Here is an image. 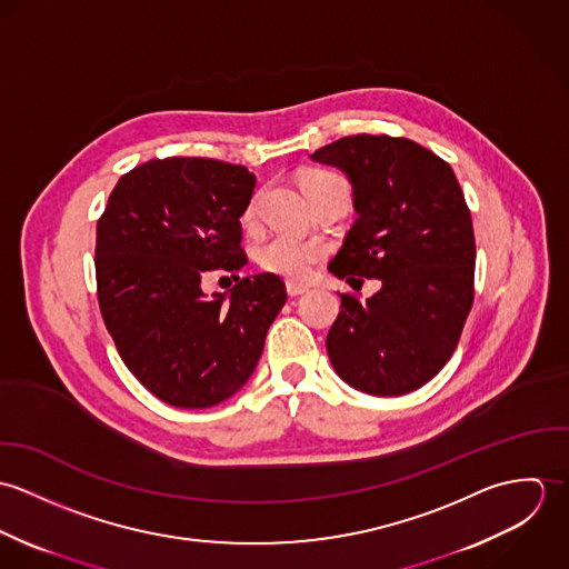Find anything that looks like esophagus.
<instances>
[{"instance_id":"obj_1","label":"esophagus","mask_w":569,"mask_h":569,"mask_svg":"<svg viewBox=\"0 0 569 569\" xmlns=\"http://www.w3.org/2000/svg\"><path fill=\"white\" fill-rule=\"evenodd\" d=\"M307 291H309V287H305V284L287 282V293H289L291 298H298V296H302V293H307Z\"/></svg>"}]
</instances>
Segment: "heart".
<instances>
[{
	"label": "heart",
	"instance_id": "b5f03b06",
	"mask_svg": "<svg viewBox=\"0 0 569 569\" xmlns=\"http://www.w3.org/2000/svg\"><path fill=\"white\" fill-rule=\"evenodd\" d=\"M302 186H305L307 194H313L325 188H335V186L348 190L346 179L332 170L309 172L305 177ZM253 214H256V201H251L247 206L244 219L251 221ZM325 244L309 241V239H300L293 234H273V237L264 239L256 249V260L264 271L282 276L291 282L307 280L313 273V269L325 260Z\"/></svg>",
	"mask_w": 569,
	"mask_h": 569
}]
</instances>
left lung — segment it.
<instances>
[{"label": "left lung", "mask_w": 569, "mask_h": 569, "mask_svg": "<svg viewBox=\"0 0 569 569\" xmlns=\"http://www.w3.org/2000/svg\"><path fill=\"white\" fill-rule=\"evenodd\" d=\"M318 162L348 172L359 219L330 273L381 291L366 302L341 293L326 337L335 372L375 397H399L433 379L451 359L476 298L471 210L451 166L429 149L359 133L326 144Z\"/></svg>", "instance_id": "1"}]
</instances>
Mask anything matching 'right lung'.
<instances>
[{
	"label": "right lung",
	"mask_w": 569,
	"mask_h": 569,
	"mask_svg": "<svg viewBox=\"0 0 569 569\" xmlns=\"http://www.w3.org/2000/svg\"><path fill=\"white\" fill-rule=\"evenodd\" d=\"M253 181L237 163L156 158L118 179L96 223L102 322L124 366L168 406H217L243 388L287 302L276 273L239 280L228 302L201 291L208 273L234 278L247 262Z\"/></svg>",
	"instance_id": "obj_1"
}]
</instances>
